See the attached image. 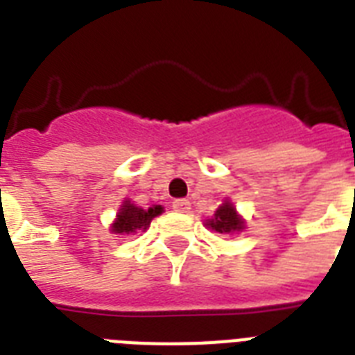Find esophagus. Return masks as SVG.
I'll return each instance as SVG.
<instances>
[{"instance_id":"34e87169","label":"esophagus","mask_w":355,"mask_h":355,"mask_svg":"<svg viewBox=\"0 0 355 355\" xmlns=\"http://www.w3.org/2000/svg\"><path fill=\"white\" fill-rule=\"evenodd\" d=\"M189 206L191 205H189V200H186V199L173 200V210L180 211V214H188Z\"/></svg>"}]
</instances>
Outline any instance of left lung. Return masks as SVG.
Segmentation results:
<instances>
[{
  "label": "left lung",
  "mask_w": 355,
  "mask_h": 355,
  "mask_svg": "<svg viewBox=\"0 0 355 355\" xmlns=\"http://www.w3.org/2000/svg\"><path fill=\"white\" fill-rule=\"evenodd\" d=\"M206 227L216 230L219 234H227V236H232V234H239L247 228V223L239 216V211L236 210V206L230 199L223 200V205H219V208L216 210L211 219H206Z\"/></svg>",
  "instance_id": "obj_1"
}]
</instances>
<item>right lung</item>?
I'll return each mask as SVG.
<instances>
[{
	"instance_id": "right-lung-1",
	"label": "right lung",
	"mask_w": 355,
	"mask_h": 355,
	"mask_svg": "<svg viewBox=\"0 0 355 355\" xmlns=\"http://www.w3.org/2000/svg\"><path fill=\"white\" fill-rule=\"evenodd\" d=\"M164 211V206L153 205L150 208L144 210L136 206L130 199H125L119 205L116 219L110 225V232L118 236H128V234L145 232L150 227V221Z\"/></svg>"
}]
</instances>
